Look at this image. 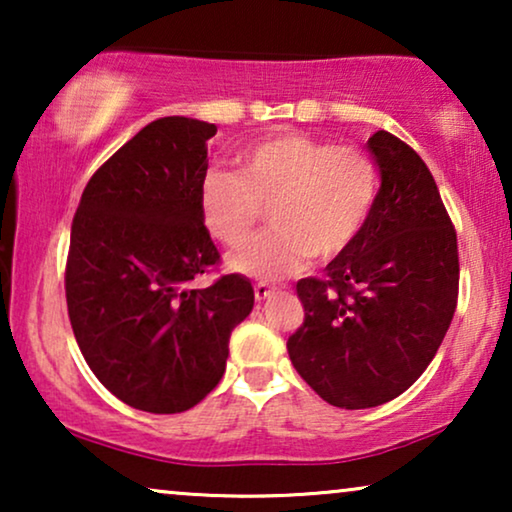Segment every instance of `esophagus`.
<instances>
[{
    "label": "esophagus",
    "mask_w": 512,
    "mask_h": 512,
    "mask_svg": "<svg viewBox=\"0 0 512 512\" xmlns=\"http://www.w3.org/2000/svg\"><path fill=\"white\" fill-rule=\"evenodd\" d=\"M275 286H270V284H265V282H258L256 286H254V296H256V300L258 303H263V300H268L270 296H275Z\"/></svg>",
    "instance_id": "obj_1"
}]
</instances>
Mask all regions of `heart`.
Returning a JSON list of instances; mask_svg holds the SVG:
<instances>
[{
  "label": "heart",
  "mask_w": 512,
  "mask_h": 512,
  "mask_svg": "<svg viewBox=\"0 0 512 512\" xmlns=\"http://www.w3.org/2000/svg\"><path fill=\"white\" fill-rule=\"evenodd\" d=\"M235 174L209 170L200 181V214L228 249L247 247L263 209L272 230L230 268L256 279L289 277L310 261H333L361 235L377 198V170L366 153L296 132L249 144Z\"/></svg>",
  "instance_id": "b5f03b06"
}]
</instances>
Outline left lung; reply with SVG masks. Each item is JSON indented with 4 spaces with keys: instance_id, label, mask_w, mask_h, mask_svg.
Returning a JSON list of instances; mask_svg holds the SVG:
<instances>
[{
    "instance_id": "obj_1",
    "label": "left lung",
    "mask_w": 512,
    "mask_h": 512,
    "mask_svg": "<svg viewBox=\"0 0 512 512\" xmlns=\"http://www.w3.org/2000/svg\"><path fill=\"white\" fill-rule=\"evenodd\" d=\"M382 186L361 235L296 284L305 319L286 342L293 368L345 410L401 396L436 356L459 298L457 230L415 149L377 130Z\"/></svg>"
}]
</instances>
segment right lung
Segmentation results:
<instances>
[{"label": "right lung", "mask_w": 512, "mask_h": 512, "mask_svg": "<svg viewBox=\"0 0 512 512\" xmlns=\"http://www.w3.org/2000/svg\"><path fill=\"white\" fill-rule=\"evenodd\" d=\"M216 125L158 118L123 144L83 188L65 268L67 312L83 359L130 408L191 410L226 370L228 342L254 289L221 275L200 214L207 139Z\"/></svg>", "instance_id": "add662e5"}]
</instances>
